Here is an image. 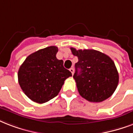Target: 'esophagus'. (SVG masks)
<instances>
[{"label": "esophagus", "mask_w": 133, "mask_h": 133, "mask_svg": "<svg viewBox=\"0 0 133 133\" xmlns=\"http://www.w3.org/2000/svg\"><path fill=\"white\" fill-rule=\"evenodd\" d=\"M69 71L71 72L72 75H74V68H71V69H69Z\"/></svg>", "instance_id": "obj_1"}]
</instances>
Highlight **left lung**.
Masks as SVG:
<instances>
[{
  "mask_svg": "<svg viewBox=\"0 0 133 133\" xmlns=\"http://www.w3.org/2000/svg\"><path fill=\"white\" fill-rule=\"evenodd\" d=\"M71 50L78 58L74 78L80 95L94 103L110 97L119 83V74L112 59L96 50Z\"/></svg>",
  "mask_w": 133,
  "mask_h": 133,
  "instance_id": "obj_1",
  "label": "left lung"
}]
</instances>
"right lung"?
I'll return each mask as SVG.
<instances>
[{
	"label": "right lung",
	"mask_w": 133,
	"mask_h": 133,
	"mask_svg": "<svg viewBox=\"0 0 133 133\" xmlns=\"http://www.w3.org/2000/svg\"><path fill=\"white\" fill-rule=\"evenodd\" d=\"M58 48L51 46L32 53L25 59L18 72V83L32 101L44 103L58 94L64 81L72 76L58 59Z\"/></svg>",
	"instance_id": "add662e5"
}]
</instances>
